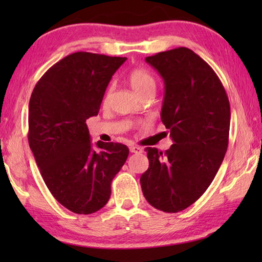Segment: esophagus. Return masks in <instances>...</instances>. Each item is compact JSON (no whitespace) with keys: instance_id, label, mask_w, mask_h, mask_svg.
Instances as JSON below:
<instances>
[{"instance_id":"obj_1","label":"esophagus","mask_w":262,"mask_h":262,"mask_svg":"<svg viewBox=\"0 0 262 262\" xmlns=\"http://www.w3.org/2000/svg\"><path fill=\"white\" fill-rule=\"evenodd\" d=\"M129 151L134 152V154H141L142 149L140 147H135V145H132V147H129Z\"/></svg>"}]
</instances>
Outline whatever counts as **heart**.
Wrapping results in <instances>:
<instances>
[{
    "label": "heart",
    "mask_w": 262,
    "mask_h": 262,
    "mask_svg": "<svg viewBox=\"0 0 262 262\" xmlns=\"http://www.w3.org/2000/svg\"><path fill=\"white\" fill-rule=\"evenodd\" d=\"M128 82H129V85L132 86L133 90H134L140 97L145 94V92L155 90V88H156V82H155L152 75L144 68L133 69L129 75H128ZM112 92L113 84H111V85H108V88L106 89L104 101L108 100L111 95H112Z\"/></svg>",
    "instance_id": "heart-1"
}]
</instances>
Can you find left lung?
I'll use <instances>...</instances> for the list:
<instances>
[{"mask_svg":"<svg viewBox=\"0 0 262 262\" xmlns=\"http://www.w3.org/2000/svg\"><path fill=\"white\" fill-rule=\"evenodd\" d=\"M164 81L161 119L173 144L165 152L147 148L141 176L144 198L165 212H178L209 187L228 149L230 104L220 78L186 47L145 57Z\"/></svg>","mask_w":262,"mask_h":262,"instance_id":"1","label":"left lung"}]
</instances>
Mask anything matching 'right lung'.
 Returning a JSON list of instances; mask_svg holds the SVG:
<instances>
[{
  "mask_svg": "<svg viewBox=\"0 0 262 262\" xmlns=\"http://www.w3.org/2000/svg\"><path fill=\"white\" fill-rule=\"evenodd\" d=\"M127 57L88 52L56 62L35 84L29 104V144L53 196L75 214L101 209L111 183L129 154L127 145L96 148L86 119L98 114L111 78Z\"/></svg>",
  "mask_w": 262,
  "mask_h": 262,
  "instance_id": "1",
  "label": "right lung"
}]
</instances>
